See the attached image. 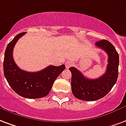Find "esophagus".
<instances>
[{
  "label": "esophagus",
  "instance_id": "1",
  "mask_svg": "<svg viewBox=\"0 0 126 126\" xmlns=\"http://www.w3.org/2000/svg\"><path fill=\"white\" fill-rule=\"evenodd\" d=\"M72 65H73V63L71 62V61H67V62H66L65 63V67L67 69L69 68L71 66H72Z\"/></svg>",
  "mask_w": 126,
  "mask_h": 126
}]
</instances>
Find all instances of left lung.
I'll return each mask as SVG.
<instances>
[{"label": "left lung", "instance_id": "left-lung-1", "mask_svg": "<svg viewBox=\"0 0 126 126\" xmlns=\"http://www.w3.org/2000/svg\"><path fill=\"white\" fill-rule=\"evenodd\" d=\"M95 46L106 51L108 55L106 72L102 76L90 79L76 68H69L73 94L76 98L83 101H95L106 96L118 79L119 55L114 46L105 39L96 42Z\"/></svg>", "mask_w": 126, "mask_h": 126}]
</instances>
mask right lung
Listing matches in <instances>:
<instances>
[{
  "label": "right lung",
  "instance_id": "1",
  "mask_svg": "<svg viewBox=\"0 0 126 126\" xmlns=\"http://www.w3.org/2000/svg\"><path fill=\"white\" fill-rule=\"evenodd\" d=\"M25 32L16 36L8 44L4 53V75L14 92L20 96L29 99L41 98L47 95L54 81L65 69V65H49L37 72H28L16 65L13 57V48Z\"/></svg>",
  "mask_w": 126,
  "mask_h": 126
}]
</instances>
